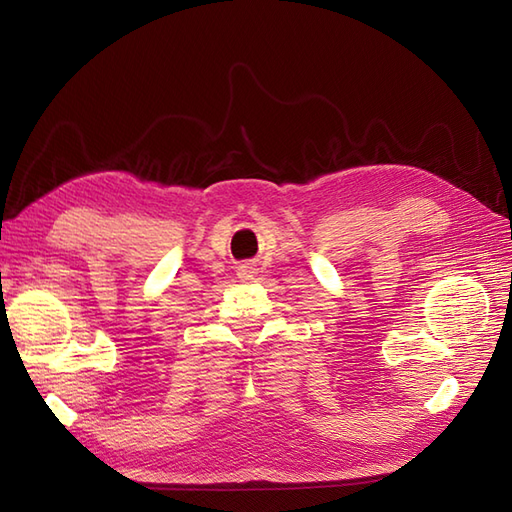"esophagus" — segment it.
I'll return each mask as SVG.
<instances>
[{"label": "esophagus", "mask_w": 512, "mask_h": 512, "mask_svg": "<svg viewBox=\"0 0 512 512\" xmlns=\"http://www.w3.org/2000/svg\"><path fill=\"white\" fill-rule=\"evenodd\" d=\"M258 273L256 265H252V262H245V265L239 267V277H243V280H252V277Z\"/></svg>", "instance_id": "esophagus-1"}]
</instances>
